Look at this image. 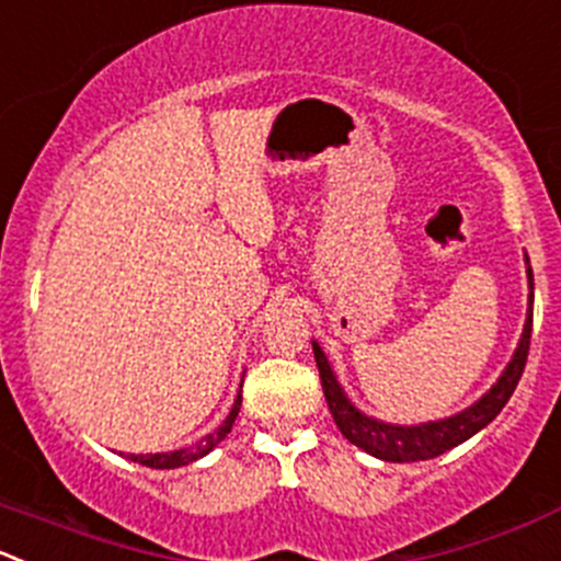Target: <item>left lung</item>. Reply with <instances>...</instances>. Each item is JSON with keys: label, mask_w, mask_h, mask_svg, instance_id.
Wrapping results in <instances>:
<instances>
[{"label": "left lung", "mask_w": 561, "mask_h": 561, "mask_svg": "<svg viewBox=\"0 0 561 561\" xmlns=\"http://www.w3.org/2000/svg\"><path fill=\"white\" fill-rule=\"evenodd\" d=\"M524 260L526 279H529V309H526V323L524 331H520L518 347H515L513 358H510L507 367H504L502 375L496 378V383H493L480 400L471 402L463 411L453 413V416L433 419V422H419V425H391V422H383V419L369 416V413L356 408V402L345 394L342 383L336 380V373L331 369L329 356H325L323 347L312 340L314 362H318L320 383H323L329 411L331 416H334L340 433L353 444V447L364 449L367 455L386 460V463H416V460L438 458V455L458 447V444L469 442V438L477 436L482 427L491 425L493 419L499 416V411H502V408L507 405L510 397H513L515 386H518L520 375H524L526 356H529L535 276H531V265L526 254Z\"/></svg>", "instance_id": "8db88e82"}]
</instances>
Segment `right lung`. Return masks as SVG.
<instances>
[{"label":"right lung","instance_id":"obj_1","mask_svg":"<svg viewBox=\"0 0 561 561\" xmlns=\"http://www.w3.org/2000/svg\"><path fill=\"white\" fill-rule=\"evenodd\" d=\"M241 386H243V380H241ZM238 411H241V391H238L236 402H232V408H230V413H227L225 422H221V425L216 427L214 433H208V436H205V438H199L197 444H192V447L175 449V453L128 455V460H134V463H139V466H148V469H181V466L194 463V460L205 458V455L214 453V449L219 447L221 442H225L227 433H230L232 425H236Z\"/></svg>","mask_w":561,"mask_h":561}]
</instances>
